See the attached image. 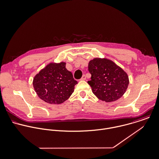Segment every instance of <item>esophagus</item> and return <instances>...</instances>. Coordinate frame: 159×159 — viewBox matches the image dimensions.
<instances>
[{"label": "esophagus", "instance_id": "obj_1", "mask_svg": "<svg viewBox=\"0 0 159 159\" xmlns=\"http://www.w3.org/2000/svg\"><path fill=\"white\" fill-rule=\"evenodd\" d=\"M85 79H86V76L85 75H83V76L80 79V80H85Z\"/></svg>", "mask_w": 159, "mask_h": 159}]
</instances>
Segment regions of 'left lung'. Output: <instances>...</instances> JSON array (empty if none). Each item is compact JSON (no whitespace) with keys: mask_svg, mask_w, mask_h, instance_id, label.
<instances>
[{"mask_svg":"<svg viewBox=\"0 0 159 159\" xmlns=\"http://www.w3.org/2000/svg\"><path fill=\"white\" fill-rule=\"evenodd\" d=\"M92 75L88 81L93 94L106 102H112L125 93L129 84L127 73L112 61L107 58H94L89 63Z\"/></svg>","mask_w":159,"mask_h":159,"instance_id":"left-lung-1","label":"left lung"}]
</instances>
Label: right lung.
Here are the masks:
<instances>
[{
  "label": "right lung",
  "mask_w": 159,
  "mask_h": 159,
  "mask_svg": "<svg viewBox=\"0 0 159 159\" xmlns=\"http://www.w3.org/2000/svg\"><path fill=\"white\" fill-rule=\"evenodd\" d=\"M77 84L64 62L48 64L33 79V87L38 96L46 102L54 104L67 100Z\"/></svg>",
  "instance_id": "obj_1"
}]
</instances>
